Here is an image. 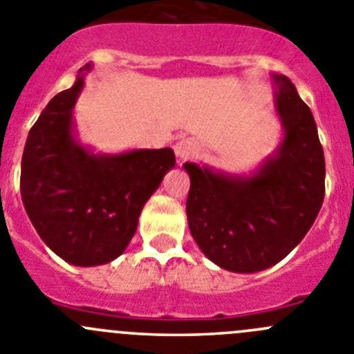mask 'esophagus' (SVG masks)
Masks as SVG:
<instances>
[{"label": "esophagus", "instance_id": "obj_1", "mask_svg": "<svg viewBox=\"0 0 354 354\" xmlns=\"http://www.w3.org/2000/svg\"><path fill=\"white\" fill-rule=\"evenodd\" d=\"M197 151V143L194 140H181L174 145V153L180 160H187V158L194 157Z\"/></svg>", "mask_w": 354, "mask_h": 354}]
</instances>
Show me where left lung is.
I'll return each mask as SVG.
<instances>
[{"label":"left lung","mask_w":354,"mask_h":354,"mask_svg":"<svg viewBox=\"0 0 354 354\" xmlns=\"http://www.w3.org/2000/svg\"><path fill=\"white\" fill-rule=\"evenodd\" d=\"M285 138L252 176L214 173L194 162L187 218L201 252L230 272H259L304 239L325 197V155L315 117L285 75H272Z\"/></svg>","instance_id":"obj_1"}]
</instances>
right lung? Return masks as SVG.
I'll use <instances>...</instances> for the list:
<instances>
[{
  "label": "right lung",
  "instance_id": "add662e5",
  "mask_svg": "<svg viewBox=\"0 0 354 354\" xmlns=\"http://www.w3.org/2000/svg\"><path fill=\"white\" fill-rule=\"evenodd\" d=\"M84 71L59 92L29 131L22 155L21 196L43 243L73 266L92 267L120 257L141 209L176 164L171 148L95 155L73 136V108Z\"/></svg>",
  "mask_w": 354,
  "mask_h": 354
}]
</instances>
